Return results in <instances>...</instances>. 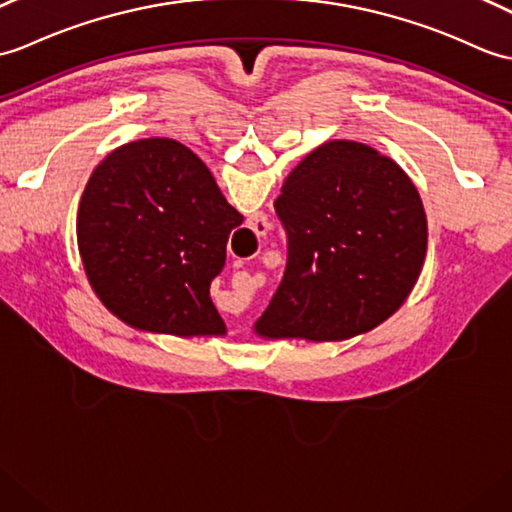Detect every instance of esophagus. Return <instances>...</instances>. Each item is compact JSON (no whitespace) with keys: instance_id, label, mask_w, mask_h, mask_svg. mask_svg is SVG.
I'll list each match as a JSON object with an SVG mask.
<instances>
[{"instance_id":"esophagus-1","label":"esophagus","mask_w":512,"mask_h":512,"mask_svg":"<svg viewBox=\"0 0 512 512\" xmlns=\"http://www.w3.org/2000/svg\"><path fill=\"white\" fill-rule=\"evenodd\" d=\"M251 224H253V231H255L259 237L266 235L268 229H270V222H268L266 218H261V216H259V218H253Z\"/></svg>"}]
</instances>
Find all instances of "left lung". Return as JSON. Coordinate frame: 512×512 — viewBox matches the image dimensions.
Segmentation results:
<instances>
[{
    "label": "left lung",
    "instance_id": "left-lung-1",
    "mask_svg": "<svg viewBox=\"0 0 512 512\" xmlns=\"http://www.w3.org/2000/svg\"><path fill=\"white\" fill-rule=\"evenodd\" d=\"M275 211L288 264L257 336L347 340L410 296L427 253L425 209L410 176L375 148L318 146L285 178Z\"/></svg>",
    "mask_w": 512,
    "mask_h": 512
}]
</instances>
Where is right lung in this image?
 I'll list each match as a JSON object with an SVG mask.
<instances>
[{
    "label": "right lung",
    "instance_id": "right-lung-1",
    "mask_svg": "<svg viewBox=\"0 0 512 512\" xmlns=\"http://www.w3.org/2000/svg\"><path fill=\"white\" fill-rule=\"evenodd\" d=\"M244 222L187 146L152 137L113 150L78 205V251L106 310L172 336H224L209 285Z\"/></svg>",
    "mask_w": 512,
    "mask_h": 512
}]
</instances>
